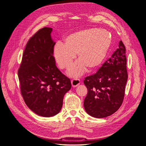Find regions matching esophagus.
<instances>
[{
    "instance_id": "esophagus-1",
    "label": "esophagus",
    "mask_w": 146,
    "mask_h": 146,
    "mask_svg": "<svg viewBox=\"0 0 146 146\" xmlns=\"http://www.w3.org/2000/svg\"><path fill=\"white\" fill-rule=\"evenodd\" d=\"M71 84L73 88H76L78 85H80V80H78V79H73V80H71Z\"/></svg>"
}]
</instances>
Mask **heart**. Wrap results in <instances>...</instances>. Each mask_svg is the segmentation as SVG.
<instances>
[{
    "mask_svg": "<svg viewBox=\"0 0 146 146\" xmlns=\"http://www.w3.org/2000/svg\"><path fill=\"white\" fill-rule=\"evenodd\" d=\"M111 43L108 31L88 29L73 32L66 36L63 43L57 42L53 56L61 69H68L77 54V61L68 72L71 77L81 76L86 70L98 69L104 61Z\"/></svg>",
    "mask_w": 146,
    "mask_h": 146,
    "instance_id": "obj_1",
    "label": "heart"
}]
</instances>
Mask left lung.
Returning a JSON list of instances; mask_svg holds the SVG:
<instances>
[{"instance_id": "obj_1", "label": "left lung", "mask_w": 146, "mask_h": 146, "mask_svg": "<svg viewBox=\"0 0 146 146\" xmlns=\"http://www.w3.org/2000/svg\"><path fill=\"white\" fill-rule=\"evenodd\" d=\"M125 47L122 41L111 57L98 71L85 78L88 94L84 108L89 115L103 118L111 115L121 107L127 81Z\"/></svg>"}]
</instances>
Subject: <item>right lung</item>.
I'll list each match as a JSON object with an SVG mask.
<instances>
[{
	"label": "right lung",
	"instance_id": "right-lung-1",
	"mask_svg": "<svg viewBox=\"0 0 146 146\" xmlns=\"http://www.w3.org/2000/svg\"><path fill=\"white\" fill-rule=\"evenodd\" d=\"M52 30L44 27L30 39L18 70L25 103L33 113L48 117L60 113L64 96L71 88L70 79L55 64Z\"/></svg>",
	"mask_w": 146,
	"mask_h": 146
}]
</instances>
